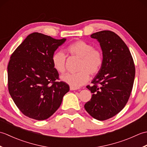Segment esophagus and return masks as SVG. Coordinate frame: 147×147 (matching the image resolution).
<instances>
[{
    "mask_svg": "<svg viewBox=\"0 0 147 147\" xmlns=\"http://www.w3.org/2000/svg\"><path fill=\"white\" fill-rule=\"evenodd\" d=\"M78 88H76V87H73V86H70V90H78Z\"/></svg>",
    "mask_w": 147,
    "mask_h": 147,
    "instance_id": "obj_1",
    "label": "esophagus"
}]
</instances>
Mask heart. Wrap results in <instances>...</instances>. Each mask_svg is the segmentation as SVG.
<instances>
[{"mask_svg": "<svg viewBox=\"0 0 147 147\" xmlns=\"http://www.w3.org/2000/svg\"><path fill=\"white\" fill-rule=\"evenodd\" d=\"M67 52L71 56L80 58L76 73H67L61 76L62 82L73 87L85 85L90 80V74L95 76L99 73L104 64V55L100 49L95 48L90 43L84 40H76L69 45ZM54 69L63 74L66 69L67 56L63 52L56 51L51 57Z\"/></svg>", "mask_w": 147, "mask_h": 147, "instance_id": "obj_1", "label": "heart"}]
</instances>
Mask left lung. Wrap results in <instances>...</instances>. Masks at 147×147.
<instances>
[{"mask_svg": "<svg viewBox=\"0 0 147 147\" xmlns=\"http://www.w3.org/2000/svg\"><path fill=\"white\" fill-rule=\"evenodd\" d=\"M100 45L104 64L88 88L92 98L85 104L93 118L105 121L118 114L125 107L132 91L135 66L126 43L114 32L104 30L90 36Z\"/></svg>", "mask_w": 147, "mask_h": 147, "instance_id": "obj_1", "label": "left lung"}]
</instances>
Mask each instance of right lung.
<instances>
[{"mask_svg": "<svg viewBox=\"0 0 147 147\" xmlns=\"http://www.w3.org/2000/svg\"><path fill=\"white\" fill-rule=\"evenodd\" d=\"M65 38L57 40L42 33H31L12 53L7 66L8 90L24 115L45 120L57 110L69 86L57 82L52 54Z\"/></svg>", "mask_w": 147, "mask_h": 147, "instance_id": "obj_1", "label": "right lung"}]
</instances>
